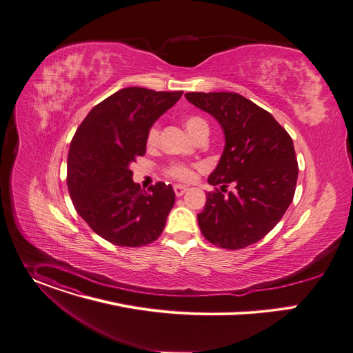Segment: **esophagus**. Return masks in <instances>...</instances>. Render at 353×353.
Returning a JSON list of instances; mask_svg holds the SVG:
<instances>
[{
  "label": "esophagus",
  "mask_w": 353,
  "mask_h": 353,
  "mask_svg": "<svg viewBox=\"0 0 353 353\" xmlns=\"http://www.w3.org/2000/svg\"><path fill=\"white\" fill-rule=\"evenodd\" d=\"M173 190H174V194L177 196V197H180V196H183L185 191H187V187L185 185H181V184H174L173 185Z\"/></svg>",
  "instance_id": "esophagus-1"
}]
</instances>
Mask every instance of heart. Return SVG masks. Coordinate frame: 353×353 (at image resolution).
Masks as SVG:
<instances>
[{"label":"heart","instance_id":"b5f03b06","mask_svg":"<svg viewBox=\"0 0 353 353\" xmlns=\"http://www.w3.org/2000/svg\"><path fill=\"white\" fill-rule=\"evenodd\" d=\"M184 125L187 128V131L190 132L191 137H196L203 128H208L207 122L200 118V117H188L185 118L184 121ZM157 139H159V126L157 125H153L149 132H148V137H146V143L149 146H154L157 143ZM196 170H197V166L194 165H185V163H176V165H172L166 173L174 179V180H179V181H183V183H188V181H193L194 177H196Z\"/></svg>","mask_w":353,"mask_h":353}]
</instances>
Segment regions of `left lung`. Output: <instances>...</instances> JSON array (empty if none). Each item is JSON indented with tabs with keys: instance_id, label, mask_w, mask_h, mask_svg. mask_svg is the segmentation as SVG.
<instances>
[{
	"instance_id": "1",
	"label": "left lung",
	"mask_w": 353,
	"mask_h": 353,
	"mask_svg": "<svg viewBox=\"0 0 353 353\" xmlns=\"http://www.w3.org/2000/svg\"><path fill=\"white\" fill-rule=\"evenodd\" d=\"M185 99L212 115L225 135L219 163L208 177L215 191L207 193L197 215L201 234L223 249L261 241L294 197L299 165L292 137L270 112L236 92H187ZM230 183L232 192L226 190Z\"/></svg>"
}]
</instances>
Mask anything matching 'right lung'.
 Listing matches in <instances>:
<instances>
[{"label":"right lung","instance_id":"1","mask_svg":"<svg viewBox=\"0 0 353 353\" xmlns=\"http://www.w3.org/2000/svg\"><path fill=\"white\" fill-rule=\"evenodd\" d=\"M181 94L122 88L88 112L72 139L68 187L73 205L114 245H149L165 228L176 200L172 185L157 181L143 191L132 180L131 163L145 154L150 126Z\"/></svg>","mask_w":353,"mask_h":353}]
</instances>
